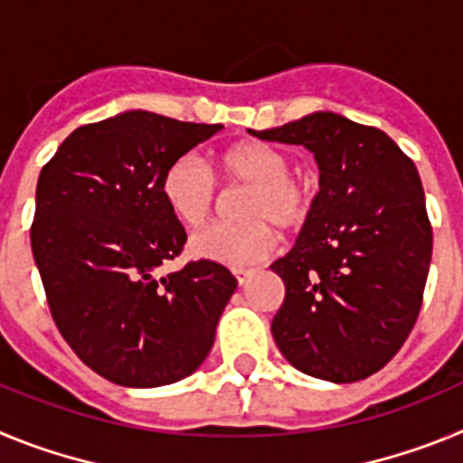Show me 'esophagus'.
Here are the masks:
<instances>
[{"mask_svg":"<svg viewBox=\"0 0 463 463\" xmlns=\"http://www.w3.org/2000/svg\"><path fill=\"white\" fill-rule=\"evenodd\" d=\"M232 273H234V278L239 280V285H245V282H248V278L252 276L250 269H232Z\"/></svg>","mask_w":463,"mask_h":463,"instance_id":"34e87169","label":"esophagus"}]
</instances>
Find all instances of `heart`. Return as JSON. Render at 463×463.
Listing matches in <instances>:
<instances>
[{
    "label": "heart",
    "mask_w": 463,
    "mask_h": 463,
    "mask_svg": "<svg viewBox=\"0 0 463 463\" xmlns=\"http://www.w3.org/2000/svg\"><path fill=\"white\" fill-rule=\"evenodd\" d=\"M289 157L264 141H241L215 155V171L229 187H245L241 199L243 224H211L190 239L196 260L227 267H248L267 260L276 250V232L297 229L310 213L306 183L289 174ZM159 194L169 213L194 229L208 220L218 202L215 181L194 155L171 159L159 178Z\"/></svg>",
    "instance_id": "1"
}]
</instances>
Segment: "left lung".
<instances>
[{
    "instance_id": "left-lung-1",
    "label": "left lung",
    "mask_w": 463,
    "mask_h": 463,
    "mask_svg": "<svg viewBox=\"0 0 463 463\" xmlns=\"http://www.w3.org/2000/svg\"><path fill=\"white\" fill-rule=\"evenodd\" d=\"M248 132L304 146L320 169L297 243L271 264L285 282L273 341L306 375L369 378L399 353L422 306L431 224L420 174L387 134L331 110Z\"/></svg>"
}]
</instances>
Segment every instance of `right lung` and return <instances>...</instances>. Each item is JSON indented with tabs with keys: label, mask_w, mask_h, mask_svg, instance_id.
I'll list each match as a JSON object with an SVG mask.
<instances>
[{
	"label": "right lung",
	"mask_w": 463,
	"mask_h": 463,
	"mask_svg": "<svg viewBox=\"0 0 463 463\" xmlns=\"http://www.w3.org/2000/svg\"><path fill=\"white\" fill-rule=\"evenodd\" d=\"M220 129L125 110L79 127L41 169L32 252L51 315L80 362L110 383L171 384L211 353L236 278L208 260L157 276L187 241L159 178Z\"/></svg>",
	"instance_id": "obj_1"
}]
</instances>
